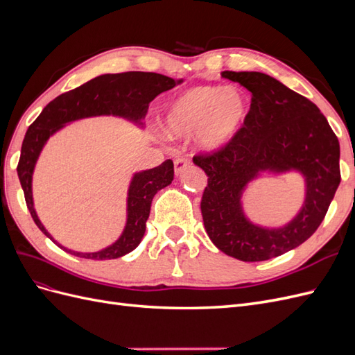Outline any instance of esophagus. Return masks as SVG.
Masks as SVG:
<instances>
[{
	"label": "esophagus",
	"instance_id": "34e87169",
	"mask_svg": "<svg viewBox=\"0 0 355 355\" xmlns=\"http://www.w3.org/2000/svg\"><path fill=\"white\" fill-rule=\"evenodd\" d=\"M191 158L189 157H187V155H184V157H178L176 159H175V171H176V175H180L182 171L184 170H187L188 167H191Z\"/></svg>",
	"mask_w": 355,
	"mask_h": 355
}]
</instances>
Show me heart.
<instances>
[{"instance_id":"b5f03b06","label":"heart","mask_w":355,"mask_h":355,"mask_svg":"<svg viewBox=\"0 0 355 355\" xmlns=\"http://www.w3.org/2000/svg\"><path fill=\"white\" fill-rule=\"evenodd\" d=\"M249 115L243 92L222 85H197L171 102L166 128L170 136L197 132L198 144L207 151H219L237 136Z\"/></svg>"}]
</instances>
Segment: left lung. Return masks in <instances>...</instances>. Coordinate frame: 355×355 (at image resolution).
Returning a JSON list of instances; mask_svg holds the SVG:
<instances>
[{
	"instance_id": "1",
	"label": "left lung",
	"mask_w": 355,
	"mask_h": 355,
	"mask_svg": "<svg viewBox=\"0 0 355 355\" xmlns=\"http://www.w3.org/2000/svg\"><path fill=\"white\" fill-rule=\"evenodd\" d=\"M222 77L249 90L252 103L227 146L194 155L207 175L201 197L204 228L228 256L266 261L306 241L323 222L340 182L339 141L315 103L270 75L223 71ZM262 169H299L306 176L304 207L283 229L256 227L241 210L242 189Z\"/></svg>"
}]
</instances>
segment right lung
Segmentation results:
<instances>
[{
  "label": "right lung",
  "mask_w": 355,
  "mask_h": 355,
  "mask_svg": "<svg viewBox=\"0 0 355 355\" xmlns=\"http://www.w3.org/2000/svg\"><path fill=\"white\" fill-rule=\"evenodd\" d=\"M178 83L180 81H175L173 78L155 72L130 71L121 73H105L80 85L77 89L58 96L42 110L37 120L29 125L25 135L17 164V176L24 189L31 216L37 223V227L49 239H51L50 234L42 227L34 210L31 182L37 158L50 135L55 133L65 123L84 116L112 114L133 121L142 120L148 112L149 103L159 93L173 89ZM173 175L175 168L171 159H166L163 164H159L155 168L145 170L135 175L130 189H128L125 230L121 237L112 245L106 247L101 252L80 253L68 250L56 241L55 243L60 249L73 256L94 261L116 259V257L130 253L142 241L154 196L157 194V191L171 184Z\"/></svg>",
  "instance_id": "add662e5"
}]
</instances>
